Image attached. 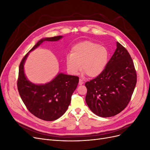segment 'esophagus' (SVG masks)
Masks as SVG:
<instances>
[{
  "label": "esophagus",
  "mask_w": 150,
  "mask_h": 150,
  "mask_svg": "<svg viewBox=\"0 0 150 150\" xmlns=\"http://www.w3.org/2000/svg\"><path fill=\"white\" fill-rule=\"evenodd\" d=\"M84 84L83 81L82 79H79V85H82V84Z\"/></svg>",
  "instance_id": "34e87169"
}]
</instances>
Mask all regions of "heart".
<instances>
[{"label": "heart", "instance_id": "obj_1", "mask_svg": "<svg viewBox=\"0 0 150 150\" xmlns=\"http://www.w3.org/2000/svg\"><path fill=\"white\" fill-rule=\"evenodd\" d=\"M109 59L110 52L106 47L86 40L76 44L66 56L67 71L69 74L76 76L81 69L84 74L96 78L106 69Z\"/></svg>", "mask_w": 150, "mask_h": 150}]
</instances>
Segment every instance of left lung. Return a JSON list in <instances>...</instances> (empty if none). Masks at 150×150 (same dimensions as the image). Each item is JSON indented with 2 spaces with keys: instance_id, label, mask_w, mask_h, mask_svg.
<instances>
[{
  "instance_id": "8db88e82",
  "label": "left lung",
  "mask_w": 150,
  "mask_h": 150,
  "mask_svg": "<svg viewBox=\"0 0 150 150\" xmlns=\"http://www.w3.org/2000/svg\"><path fill=\"white\" fill-rule=\"evenodd\" d=\"M106 69L96 78L85 83L86 102L93 112L100 117L115 116L131 100L137 76L129 52L118 42Z\"/></svg>"
}]
</instances>
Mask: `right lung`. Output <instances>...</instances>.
Returning a JSON list of instances; mask_svg holds the SVG:
<instances>
[{
	"label": "right lung",
	"mask_w": 150,
	"mask_h": 150,
	"mask_svg": "<svg viewBox=\"0 0 150 150\" xmlns=\"http://www.w3.org/2000/svg\"><path fill=\"white\" fill-rule=\"evenodd\" d=\"M61 38L62 36L59 35L40 39L25 54L19 65L17 89L20 96L32 114L45 121H54L64 114L79 83V77L59 73L49 83L35 84L27 79L24 65L29 53L42 42L57 41Z\"/></svg>",
	"instance_id": "add662e5"
}]
</instances>
